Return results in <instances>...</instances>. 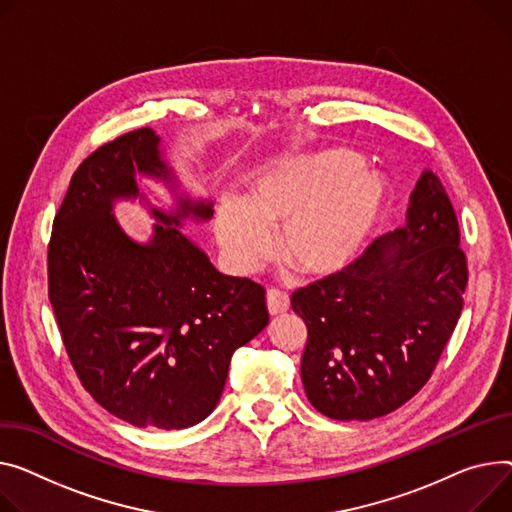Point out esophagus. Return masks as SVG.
<instances>
[{
	"instance_id": "1",
	"label": "esophagus",
	"mask_w": 512,
	"mask_h": 512,
	"mask_svg": "<svg viewBox=\"0 0 512 512\" xmlns=\"http://www.w3.org/2000/svg\"><path fill=\"white\" fill-rule=\"evenodd\" d=\"M290 306V298L286 292L278 290V288H269L267 290V311L269 315H280L284 311H288Z\"/></svg>"
}]
</instances>
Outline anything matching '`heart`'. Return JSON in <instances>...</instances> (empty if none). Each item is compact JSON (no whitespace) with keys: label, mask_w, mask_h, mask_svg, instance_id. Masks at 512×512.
Here are the masks:
<instances>
[{"label":"heart","mask_w":512,"mask_h":512,"mask_svg":"<svg viewBox=\"0 0 512 512\" xmlns=\"http://www.w3.org/2000/svg\"><path fill=\"white\" fill-rule=\"evenodd\" d=\"M387 206L385 181L360 154L327 150L269 166L251 197L226 195L216 212V236L228 265L247 274L278 247L304 278L344 271L379 224Z\"/></svg>","instance_id":"b5f03b06"}]
</instances>
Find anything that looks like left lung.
<instances>
[{
  "mask_svg": "<svg viewBox=\"0 0 512 512\" xmlns=\"http://www.w3.org/2000/svg\"><path fill=\"white\" fill-rule=\"evenodd\" d=\"M449 193L426 170L403 228L377 238L335 276L294 290L309 337L300 360L306 397L333 420L381 418L432 377L453 335L467 257Z\"/></svg>",
  "mask_w": 512,
  "mask_h": 512,
  "instance_id": "obj_1",
  "label": "left lung"
}]
</instances>
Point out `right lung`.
Masks as SVG:
<instances>
[{"label":"right lung","mask_w":512,"mask_h":512,"mask_svg":"<svg viewBox=\"0 0 512 512\" xmlns=\"http://www.w3.org/2000/svg\"><path fill=\"white\" fill-rule=\"evenodd\" d=\"M160 138L142 127L96 148L74 173L53 220L49 300L82 387L138 428H189L208 418L228 364L269 321L265 290L224 276L175 227L208 220L212 203L154 210L152 241L135 243L111 214L138 197L135 170L170 181Z\"/></svg>","instance_id":"right-lung-1"}]
</instances>
